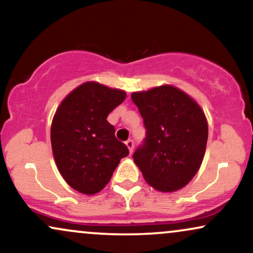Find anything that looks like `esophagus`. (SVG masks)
I'll use <instances>...</instances> for the list:
<instances>
[{"instance_id":"34e87169","label":"esophagus","mask_w":253,"mask_h":253,"mask_svg":"<svg viewBox=\"0 0 253 253\" xmlns=\"http://www.w3.org/2000/svg\"><path fill=\"white\" fill-rule=\"evenodd\" d=\"M126 146H127V147H128V150H129L130 153H132L133 148H134V141H133L132 139H128L126 141Z\"/></svg>"}]
</instances>
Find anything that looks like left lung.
I'll return each mask as SVG.
<instances>
[{
	"label": "left lung",
	"instance_id": "obj_1",
	"mask_svg": "<svg viewBox=\"0 0 253 253\" xmlns=\"http://www.w3.org/2000/svg\"><path fill=\"white\" fill-rule=\"evenodd\" d=\"M132 100L146 128L144 141L133 154L145 180L161 192L184 187L202 165L208 142L202 108L169 84L133 93Z\"/></svg>",
	"mask_w": 253,
	"mask_h": 253
}]
</instances>
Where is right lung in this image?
<instances>
[{
    "label": "right lung",
    "instance_id": "add662e5",
    "mask_svg": "<svg viewBox=\"0 0 253 253\" xmlns=\"http://www.w3.org/2000/svg\"><path fill=\"white\" fill-rule=\"evenodd\" d=\"M126 99L124 90L97 82L75 88L61 102L50 129L51 148L61 175L84 194L101 191L129 151L115 138L108 114Z\"/></svg>",
    "mask_w": 253,
    "mask_h": 253
}]
</instances>
